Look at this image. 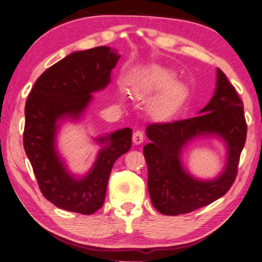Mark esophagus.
Masks as SVG:
<instances>
[{
    "mask_svg": "<svg viewBox=\"0 0 262 262\" xmlns=\"http://www.w3.org/2000/svg\"><path fill=\"white\" fill-rule=\"evenodd\" d=\"M132 141L136 145L137 144H141V143L144 141V135H143V132L141 130H137L134 132V136H132Z\"/></svg>",
    "mask_w": 262,
    "mask_h": 262,
    "instance_id": "34e87169",
    "label": "esophagus"
}]
</instances>
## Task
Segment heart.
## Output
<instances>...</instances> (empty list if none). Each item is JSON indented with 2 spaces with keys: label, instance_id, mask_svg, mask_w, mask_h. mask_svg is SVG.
Listing matches in <instances>:
<instances>
[{
  "label": "heart",
  "instance_id": "1",
  "mask_svg": "<svg viewBox=\"0 0 262 262\" xmlns=\"http://www.w3.org/2000/svg\"><path fill=\"white\" fill-rule=\"evenodd\" d=\"M137 87L142 94L160 91L149 103V112L157 119H167L177 112L186 95L185 85L177 82V75L169 69L154 67L139 78Z\"/></svg>",
  "mask_w": 262,
  "mask_h": 262
}]
</instances>
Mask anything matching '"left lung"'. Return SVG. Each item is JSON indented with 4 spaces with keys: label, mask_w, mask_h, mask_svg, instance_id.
Wrapping results in <instances>:
<instances>
[{
    "label": "left lung",
    "mask_w": 262,
    "mask_h": 262,
    "mask_svg": "<svg viewBox=\"0 0 262 262\" xmlns=\"http://www.w3.org/2000/svg\"><path fill=\"white\" fill-rule=\"evenodd\" d=\"M216 92L199 116L170 123L150 124L144 145L150 199L167 216L189 213L209 205L234 184L247 137L243 102L225 74L217 69ZM199 135H217L227 145L228 159L220 177L199 181L184 170L180 157L183 146Z\"/></svg>",
    "instance_id": "obj_1"
}]
</instances>
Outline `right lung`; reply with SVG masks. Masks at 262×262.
<instances>
[{"instance_id": "right-lung-1", "label": "right lung", "mask_w": 262, "mask_h": 262, "mask_svg": "<svg viewBox=\"0 0 262 262\" xmlns=\"http://www.w3.org/2000/svg\"><path fill=\"white\" fill-rule=\"evenodd\" d=\"M119 55L107 46L70 53L45 70L25 106L24 148L39 188L49 202L71 212L92 214L105 202L107 182L118 157L131 148L132 130L121 128L99 137L102 144L94 166L82 178L67 170L56 149L58 120L78 119L92 93L106 88Z\"/></svg>"}]
</instances>
